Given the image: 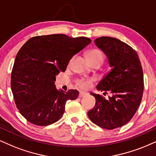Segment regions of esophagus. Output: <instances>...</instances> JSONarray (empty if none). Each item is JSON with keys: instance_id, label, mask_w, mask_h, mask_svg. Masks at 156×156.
<instances>
[{"instance_id": "obj_1", "label": "esophagus", "mask_w": 156, "mask_h": 156, "mask_svg": "<svg viewBox=\"0 0 156 156\" xmlns=\"http://www.w3.org/2000/svg\"><path fill=\"white\" fill-rule=\"evenodd\" d=\"M86 95H87V93H84V92H80V98H82V97H84V96H85Z\"/></svg>"}]
</instances>
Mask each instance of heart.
I'll return each instance as SVG.
<instances>
[{"mask_svg":"<svg viewBox=\"0 0 156 156\" xmlns=\"http://www.w3.org/2000/svg\"><path fill=\"white\" fill-rule=\"evenodd\" d=\"M87 61L101 60L103 61V54L101 51L97 49L90 50L87 53ZM93 80L92 79H80L76 81V84L78 87L82 90H87L93 85Z\"/></svg>","mask_w":156,"mask_h":156,"instance_id":"1","label":"heart"}]
</instances>
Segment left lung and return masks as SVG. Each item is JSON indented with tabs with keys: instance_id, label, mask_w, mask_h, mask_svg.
Here are the masks:
<instances>
[{
	"instance_id": "left-lung-1",
	"label": "left lung",
	"mask_w": 156,
	"mask_h": 156,
	"mask_svg": "<svg viewBox=\"0 0 156 156\" xmlns=\"http://www.w3.org/2000/svg\"><path fill=\"white\" fill-rule=\"evenodd\" d=\"M95 43L106 55L112 68L100 81L97 89L110 96L105 99L90 93L96 103L87 115L100 127L113 129L129 122L140 106L144 90L143 68L137 52L119 39L101 37Z\"/></svg>"
}]
</instances>
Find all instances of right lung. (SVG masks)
Instances as JSON below:
<instances>
[{
  "label": "right lung",
  "mask_w": 156,
  "mask_h": 156,
  "mask_svg": "<svg viewBox=\"0 0 156 156\" xmlns=\"http://www.w3.org/2000/svg\"><path fill=\"white\" fill-rule=\"evenodd\" d=\"M90 43L85 37L55 34L35 36L21 48L11 87L16 108L28 122L37 126L53 124L63 116L66 101L77 98L78 90L56 89L55 76L65 72L73 55Z\"/></svg>",
  "instance_id": "obj_1"
}]
</instances>
